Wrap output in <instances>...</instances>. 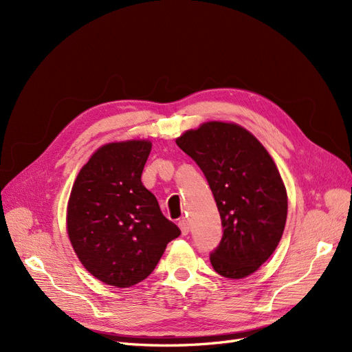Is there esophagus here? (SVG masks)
Masks as SVG:
<instances>
[{
	"instance_id": "obj_1",
	"label": "esophagus",
	"mask_w": 352,
	"mask_h": 352,
	"mask_svg": "<svg viewBox=\"0 0 352 352\" xmlns=\"http://www.w3.org/2000/svg\"><path fill=\"white\" fill-rule=\"evenodd\" d=\"M177 225H179L180 230H182V235H188V233H189V223H188V220L186 219H180Z\"/></svg>"
}]
</instances>
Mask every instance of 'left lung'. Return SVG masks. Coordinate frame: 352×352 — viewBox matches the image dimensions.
Masks as SVG:
<instances>
[{
    "label": "left lung",
    "mask_w": 352,
    "mask_h": 352,
    "mask_svg": "<svg viewBox=\"0 0 352 352\" xmlns=\"http://www.w3.org/2000/svg\"><path fill=\"white\" fill-rule=\"evenodd\" d=\"M204 173L220 212L223 235L212 269L242 279L269 260L283 235L287 197L265 148L243 127L210 122L176 140Z\"/></svg>",
    "instance_id": "8db88e82"
}]
</instances>
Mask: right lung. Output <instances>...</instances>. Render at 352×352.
<instances>
[{
	"mask_svg": "<svg viewBox=\"0 0 352 352\" xmlns=\"http://www.w3.org/2000/svg\"><path fill=\"white\" fill-rule=\"evenodd\" d=\"M151 142L101 146L82 167L69 198L67 232L83 267L101 282L129 287L146 279L180 235L142 185Z\"/></svg>",
	"mask_w": 352,
	"mask_h": 352,
	"instance_id": "obj_1",
	"label": "right lung"
}]
</instances>
